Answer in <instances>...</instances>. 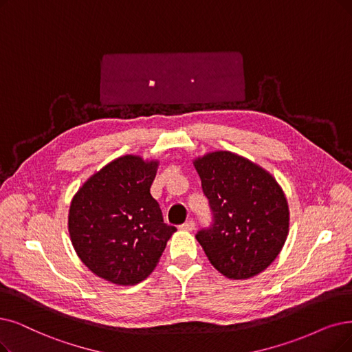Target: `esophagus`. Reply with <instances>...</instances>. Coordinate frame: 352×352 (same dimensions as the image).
Returning a JSON list of instances; mask_svg holds the SVG:
<instances>
[{
	"label": "esophagus",
	"mask_w": 352,
	"mask_h": 352,
	"mask_svg": "<svg viewBox=\"0 0 352 352\" xmlns=\"http://www.w3.org/2000/svg\"><path fill=\"white\" fill-rule=\"evenodd\" d=\"M180 230H184V231H193V230H195V221L189 219V221L184 222V223L180 225Z\"/></svg>",
	"instance_id": "34e87169"
}]
</instances>
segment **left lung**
<instances>
[{"label":"left lung","instance_id":"1","mask_svg":"<svg viewBox=\"0 0 352 352\" xmlns=\"http://www.w3.org/2000/svg\"><path fill=\"white\" fill-rule=\"evenodd\" d=\"M212 222L196 232L206 257L228 278H248L277 257L289 232L286 196L272 175L230 151L195 160Z\"/></svg>","mask_w":352,"mask_h":352}]
</instances>
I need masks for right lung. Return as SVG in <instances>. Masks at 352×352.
I'll use <instances>...</instances> for the list:
<instances>
[{
    "mask_svg": "<svg viewBox=\"0 0 352 352\" xmlns=\"http://www.w3.org/2000/svg\"><path fill=\"white\" fill-rule=\"evenodd\" d=\"M157 162L124 156L89 177L69 209V234L79 258L111 283L135 285L160 260L176 231L150 195Z\"/></svg>",
    "mask_w": 352,
    "mask_h": 352,
    "instance_id": "1",
    "label": "right lung"
}]
</instances>
